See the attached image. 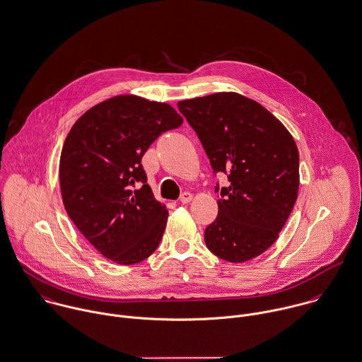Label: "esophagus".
Wrapping results in <instances>:
<instances>
[{"label":"esophagus","instance_id":"obj_1","mask_svg":"<svg viewBox=\"0 0 362 362\" xmlns=\"http://www.w3.org/2000/svg\"><path fill=\"white\" fill-rule=\"evenodd\" d=\"M193 200V194L192 193H183L182 196H180V199H179V202L182 203V204H187V203H190Z\"/></svg>","mask_w":362,"mask_h":362}]
</instances>
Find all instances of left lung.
<instances>
[{"label":"left lung","mask_w":362,"mask_h":362,"mask_svg":"<svg viewBox=\"0 0 362 362\" xmlns=\"http://www.w3.org/2000/svg\"><path fill=\"white\" fill-rule=\"evenodd\" d=\"M197 133L214 172L228 175L218 189V216L206 228L210 252L243 263L279 238L298 197L299 153L286 126L264 106L236 92L177 102Z\"/></svg>","instance_id":"left-lung-1"}]
</instances>
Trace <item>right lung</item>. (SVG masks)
Masks as SVG:
<instances>
[{"label":"right lung","instance_id":"obj_1","mask_svg":"<svg viewBox=\"0 0 362 362\" xmlns=\"http://www.w3.org/2000/svg\"><path fill=\"white\" fill-rule=\"evenodd\" d=\"M182 123L168 103L117 95L86 110L67 134L59 169L63 204L106 259L137 264L158 247L168 210L146 185L141 158Z\"/></svg>","mask_w":362,"mask_h":362}]
</instances>
